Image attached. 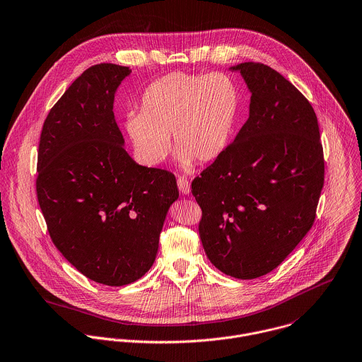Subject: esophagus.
I'll use <instances>...</instances> for the list:
<instances>
[{
	"mask_svg": "<svg viewBox=\"0 0 362 362\" xmlns=\"http://www.w3.org/2000/svg\"><path fill=\"white\" fill-rule=\"evenodd\" d=\"M177 185H178V189H180L184 195L189 194V191H191V185H189V181H188L187 178H184V177H178V180H177Z\"/></svg>",
	"mask_w": 362,
	"mask_h": 362,
	"instance_id": "1",
	"label": "esophagus"
}]
</instances>
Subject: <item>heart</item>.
<instances>
[{"label": "heart", "instance_id": "heart-1", "mask_svg": "<svg viewBox=\"0 0 362 362\" xmlns=\"http://www.w3.org/2000/svg\"><path fill=\"white\" fill-rule=\"evenodd\" d=\"M240 111V91L225 73L175 71L151 83L140 112H129L124 129L137 158L150 167L164 161L170 134L182 167L218 158L230 141Z\"/></svg>", "mask_w": 362, "mask_h": 362}]
</instances>
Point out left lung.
Wrapping results in <instances>:
<instances>
[{"instance_id": "left-lung-1", "label": "left lung", "mask_w": 362, "mask_h": 362, "mask_svg": "<svg viewBox=\"0 0 362 362\" xmlns=\"http://www.w3.org/2000/svg\"><path fill=\"white\" fill-rule=\"evenodd\" d=\"M250 117L236 139L192 181L199 236L223 274L252 279L276 268L313 226L325 184L316 114L284 76L241 63Z\"/></svg>"}]
</instances>
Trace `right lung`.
<instances>
[{"mask_svg": "<svg viewBox=\"0 0 362 362\" xmlns=\"http://www.w3.org/2000/svg\"><path fill=\"white\" fill-rule=\"evenodd\" d=\"M129 67L87 69L43 123L36 194L53 244L87 278L122 286L153 265L170 205L173 173L143 167L123 148L115 91Z\"/></svg>", "mask_w": 362, "mask_h": 362, "instance_id": "right-lung-1", "label": "right lung"}]
</instances>
